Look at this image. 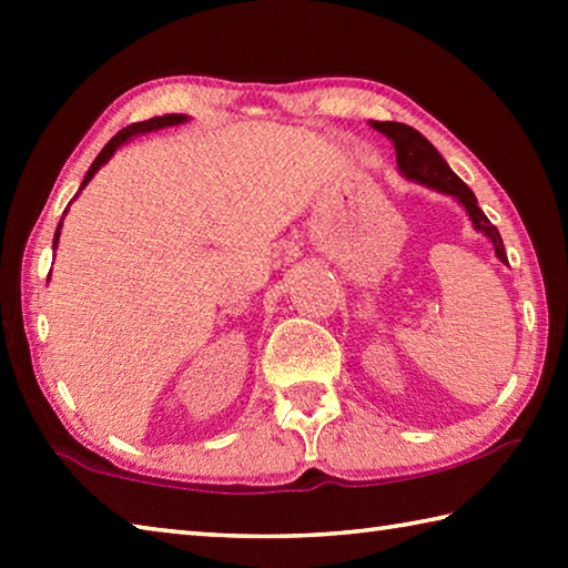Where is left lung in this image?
Masks as SVG:
<instances>
[{"label":"left lung","instance_id":"8db88e82","mask_svg":"<svg viewBox=\"0 0 568 568\" xmlns=\"http://www.w3.org/2000/svg\"><path fill=\"white\" fill-rule=\"evenodd\" d=\"M373 128L386 134L388 140H393V145H396L398 170L403 172V175H406L408 180L420 182V185H428L434 190L446 192V195H454L458 203L468 210L470 223H474L478 233L491 237V243L496 247V255L506 263L504 240H501V235H498L496 225L484 215V210H480L478 203H476L474 192H470L466 182L448 168V162L440 158V152L434 145H430V142L423 138L418 130H413L410 124L373 122Z\"/></svg>","mask_w":568,"mask_h":568}]
</instances>
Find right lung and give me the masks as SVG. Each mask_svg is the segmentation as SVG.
<instances>
[{
  "mask_svg": "<svg viewBox=\"0 0 568 568\" xmlns=\"http://www.w3.org/2000/svg\"><path fill=\"white\" fill-rule=\"evenodd\" d=\"M187 118L185 114H165V118H152V120H145V122H132V124H128V128H122L118 134H114V138L108 142V145L102 148V152L98 158H94V162H92V168L88 170V175H84V182H82V187L88 185V182L94 178V172H98L104 162H108L112 155H114V150H118L122 142H128L130 138H134V134H145V132H152V130H160V128H172V124H180V122H185ZM80 187V190H82ZM57 237H60V230H57L54 233V245H57Z\"/></svg>",
  "mask_w": 568,
  "mask_h": 568,
  "instance_id": "obj_1",
  "label": "right lung"
}]
</instances>
